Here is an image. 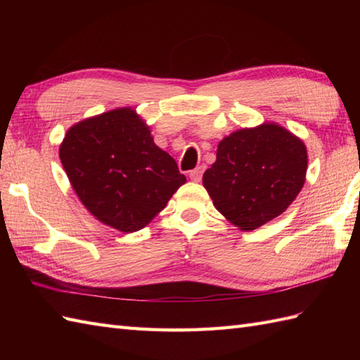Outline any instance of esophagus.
<instances>
[{
	"label": "esophagus",
	"mask_w": 360,
	"mask_h": 360,
	"mask_svg": "<svg viewBox=\"0 0 360 360\" xmlns=\"http://www.w3.org/2000/svg\"><path fill=\"white\" fill-rule=\"evenodd\" d=\"M188 176H190V179H192L193 182H200L201 178H202V168L201 167L195 168V170H192V172L188 173Z\"/></svg>",
	"instance_id": "obj_1"
}]
</instances>
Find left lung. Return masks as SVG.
Listing matches in <instances>:
<instances>
[{
    "instance_id": "1",
    "label": "left lung",
    "mask_w": 360,
    "mask_h": 360,
    "mask_svg": "<svg viewBox=\"0 0 360 360\" xmlns=\"http://www.w3.org/2000/svg\"><path fill=\"white\" fill-rule=\"evenodd\" d=\"M307 168L308 153L302 139L277 124H263L224 137L202 184L217 210L250 232L292 204Z\"/></svg>"
}]
</instances>
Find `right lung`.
Returning a JSON list of instances; mask_svg holds the SVG:
<instances>
[{
	"mask_svg": "<svg viewBox=\"0 0 360 360\" xmlns=\"http://www.w3.org/2000/svg\"><path fill=\"white\" fill-rule=\"evenodd\" d=\"M60 160L83 205L101 223L125 233L147 226L187 181L131 108L71 127L60 145Z\"/></svg>",
	"mask_w": 360,
	"mask_h": 360,
	"instance_id": "1",
	"label": "right lung"
}]
</instances>
